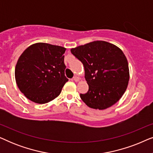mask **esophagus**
I'll list each match as a JSON object with an SVG mask.
<instances>
[{
  "mask_svg": "<svg viewBox=\"0 0 153 153\" xmlns=\"http://www.w3.org/2000/svg\"><path fill=\"white\" fill-rule=\"evenodd\" d=\"M73 80H74V81H76V82H77V81H79V77H78V76L73 77Z\"/></svg>",
  "mask_w": 153,
  "mask_h": 153,
  "instance_id": "esophagus-1",
  "label": "esophagus"
}]
</instances>
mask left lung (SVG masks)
Listing matches in <instances>:
<instances>
[{
    "mask_svg": "<svg viewBox=\"0 0 153 153\" xmlns=\"http://www.w3.org/2000/svg\"><path fill=\"white\" fill-rule=\"evenodd\" d=\"M82 62L88 91L80 94L89 107L103 110L116 104L126 91L128 62L122 50L104 41H94L71 49Z\"/></svg>",
    "mask_w": 153,
    "mask_h": 153,
    "instance_id": "1",
    "label": "left lung"
}]
</instances>
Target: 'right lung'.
<instances>
[{
	"label": "right lung",
	"mask_w": 153,
	"mask_h": 153,
	"mask_svg": "<svg viewBox=\"0 0 153 153\" xmlns=\"http://www.w3.org/2000/svg\"><path fill=\"white\" fill-rule=\"evenodd\" d=\"M66 49L47 43L27 48L19 58L15 79L20 91L37 104L47 103L60 95L68 79L65 76Z\"/></svg>",
	"instance_id": "right-lung-1"
}]
</instances>
